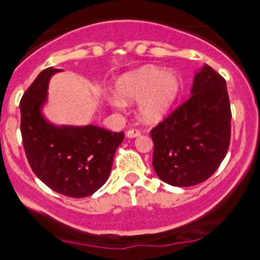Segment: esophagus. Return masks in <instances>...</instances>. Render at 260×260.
<instances>
[{
    "label": "esophagus",
    "mask_w": 260,
    "mask_h": 260,
    "mask_svg": "<svg viewBox=\"0 0 260 260\" xmlns=\"http://www.w3.org/2000/svg\"><path fill=\"white\" fill-rule=\"evenodd\" d=\"M141 135V132L138 129H129L127 132V137L128 138H135V137H138V136Z\"/></svg>",
    "instance_id": "34e87169"
}]
</instances>
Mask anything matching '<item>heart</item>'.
Masks as SVG:
<instances>
[{
  "label": "heart",
  "mask_w": 260,
  "mask_h": 260,
  "mask_svg": "<svg viewBox=\"0 0 260 260\" xmlns=\"http://www.w3.org/2000/svg\"><path fill=\"white\" fill-rule=\"evenodd\" d=\"M117 95L109 99L115 108L138 102V115L147 123H156L170 112L181 89L179 75L154 67L127 73L117 81Z\"/></svg>",
  "instance_id": "1"
}]
</instances>
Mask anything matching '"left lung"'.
Instances as JSON below:
<instances>
[{
  "instance_id": "1",
  "label": "left lung",
  "mask_w": 260,
  "mask_h": 260,
  "mask_svg": "<svg viewBox=\"0 0 260 260\" xmlns=\"http://www.w3.org/2000/svg\"><path fill=\"white\" fill-rule=\"evenodd\" d=\"M230 122L225 79L205 65L195 74L187 101L152 128L157 176L177 187L208 180L229 148Z\"/></svg>"
}]
</instances>
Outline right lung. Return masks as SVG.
I'll list each match as a JSON object with an SVG mask.
<instances>
[{
  "instance_id": "add662e5",
  "label": "right lung",
  "mask_w": 260,
  "mask_h": 260,
  "mask_svg": "<svg viewBox=\"0 0 260 260\" xmlns=\"http://www.w3.org/2000/svg\"><path fill=\"white\" fill-rule=\"evenodd\" d=\"M59 69L48 68L36 77L20 102L21 136L34 174L51 190L85 198L106 183L124 133L98 125H54L41 113L50 78Z\"/></svg>"
}]
</instances>
